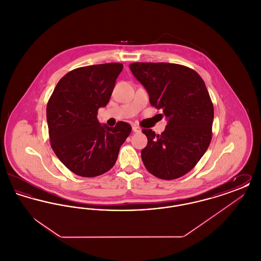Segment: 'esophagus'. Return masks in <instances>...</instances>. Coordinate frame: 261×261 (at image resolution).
Wrapping results in <instances>:
<instances>
[{"mask_svg":"<svg viewBox=\"0 0 261 261\" xmlns=\"http://www.w3.org/2000/svg\"><path fill=\"white\" fill-rule=\"evenodd\" d=\"M132 130H133V132H135V133H140V132H141V128H140L139 126H136V125H134V126L132 127Z\"/></svg>","mask_w":261,"mask_h":261,"instance_id":"obj_1","label":"esophagus"}]
</instances>
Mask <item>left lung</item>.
<instances>
[{
  "instance_id": "obj_1",
  "label": "left lung",
  "mask_w": 261,
  "mask_h": 261,
  "mask_svg": "<svg viewBox=\"0 0 261 261\" xmlns=\"http://www.w3.org/2000/svg\"><path fill=\"white\" fill-rule=\"evenodd\" d=\"M132 73L146 88L149 102L168 123L162 134L143 129L148 145L141 155L147 170L163 180L191 171L211 144L213 103L204 81L194 69L166 62H133Z\"/></svg>"
}]
</instances>
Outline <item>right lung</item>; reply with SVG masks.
Here are the masks:
<instances>
[{"label": "right lung", "instance_id": "right-lung-1", "mask_svg": "<svg viewBox=\"0 0 261 261\" xmlns=\"http://www.w3.org/2000/svg\"><path fill=\"white\" fill-rule=\"evenodd\" d=\"M123 64L111 62L78 67L64 75L47 105L50 147L73 173L96 177L116 162L131 126L99 124L98 111L111 99Z\"/></svg>", "mask_w": 261, "mask_h": 261}]
</instances>
